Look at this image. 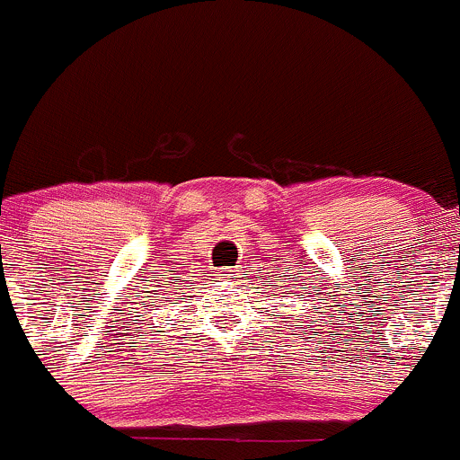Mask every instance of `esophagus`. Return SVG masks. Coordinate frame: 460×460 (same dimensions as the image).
Wrapping results in <instances>:
<instances>
[{"mask_svg": "<svg viewBox=\"0 0 460 460\" xmlns=\"http://www.w3.org/2000/svg\"><path fill=\"white\" fill-rule=\"evenodd\" d=\"M220 276L225 280H231V279H235V270H231V267H225V270H220Z\"/></svg>", "mask_w": 460, "mask_h": 460, "instance_id": "1", "label": "esophagus"}]
</instances>
